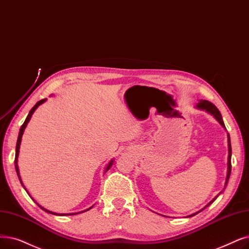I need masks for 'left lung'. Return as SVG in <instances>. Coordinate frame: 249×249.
<instances>
[{"instance_id":"left-lung-1","label":"left lung","mask_w":249,"mask_h":249,"mask_svg":"<svg viewBox=\"0 0 249 249\" xmlns=\"http://www.w3.org/2000/svg\"><path fill=\"white\" fill-rule=\"evenodd\" d=\"M196 109H198V110H202V111H205V112H208L209 114H211V115H213V117H214V119L215 120H217L225 129H226V127H225V124H224V122H223V118H222V115H221V113H220V111L217 109V107H215L214 105H213L211 102H209V101H205V100H200L197 104H196ZM227 136H228V167H227V176H226V181H225V185H224V189L218 194L217 196L215 197H213L207 205H205V207L203 208V209H201L200 211H198V212H196V213H192V214H189V215H187L188 218H190V217H193V215H196V214H197L198 213H200L201 211H203L205 208H208L209 205L211 204V203H213V201H214V199L217 198L220 194L225 190V188H226V186H227V184H228V181H229V178H230V174H231V156H232V148H231V142H230V135L229 134H227Z\"/></svg>"}]
</instances>
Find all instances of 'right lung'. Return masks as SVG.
I'll list each match as a JSON object with an SVG mask.
<instances>
[{
	"label": "right lung",
	"mask_w": 249,
	"mask_h": 249,
	"mask_svg": "<svg viewBox=\"0 0 249 249\" xmlns=\"http://www.w3.org/2000/svg\"><path fill=\"white\" fill-rule=\"evenodd\" d=\"M47 101V99H44V100H40L39 102H37L36 105H35V107H32V109L30 110V112H29V114H28V116L26 117V119H25V121H24V123L22 124V126H21V128H20V130H19V134H18V139H17V143H16V154H15V169H16V172H17V175H18V178H19V180H20V182H21V184H22V186L24 187V189L26 190V188H25V186L23 185V183H22V180H21V177H20V174H19V168H18V156H19V149H20V144H21V139H22V135H23V133H24V130H25V128H26V126H27V124H28V122L30 121V119H31V116L34 115V113H35V111L37 109V107L41 105V104H44L45 102ZM113 163H114V159L113 160H111V161L109 164H107V166L106 167V170H105V173L109 170L112 166H113ZM26 192H27V190H26ZM28 193V192H27ZM29 194V193H28ZM31 197V196H30ZM31 199L34 200L38 207L41 209V210H44L45 212H47V213H53V214H57V215H72V214H77V213H84V212H86V211H89V210H90V209H92V207H90L89 209H88V210H84V211H82V212H78V213H53V212H51V211H49V210H47V209H45L44 207H41V205H39L34 198L31 197Z\"/></svg>",
	"instance_id": "obj_1"
}]
</instances>
